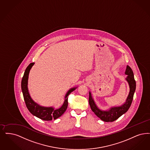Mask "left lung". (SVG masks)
<instances>
[{
    "label": "left lung",
    "instance_id": "left-lung-1",
    "mask_svg": "<svg viewBox=\"0 0 150 150\" xmlns=\"http://www.w3.org/2000/svg\"><path fill=\"white\" fill-rule=\"evenodd\" d=\"M125 74L127 75V77L126 79L129 86V93L126 102L121 106L112 107L109 110H102L98 108L96 103L92 98L91 93L89 92V103L91 109L98 117L104 122H110L117 120L121 115L127 112L131 107L134 93L136 90V83L134 78V74L132 69L128 65L127 66Z\"/></svg>",
    "mask_w": 150,
    "mask_h": 150
}]
</instances>
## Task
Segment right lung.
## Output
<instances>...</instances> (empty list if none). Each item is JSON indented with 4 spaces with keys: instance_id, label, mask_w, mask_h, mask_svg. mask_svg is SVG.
Masks as SVG:
<instances>
[{
    "instance_id": "add662e5",
    "label": "right lung",
    "mask_w": 150,
    "mask_h": 150,
    "mask_svg": "<svg viewBox=\"0 0 150 150\" xmlns=\"http://www.w3.org/2000/svg\"><path fill=\"white\" fill-rule=\"evenodd\" d=\"M34 62L30 63L27 66L25 71L21 82V88L23 93L24 102L26 107L31 114L37 117L44 120H56L61 117L66 111L68 105V96L69 95L76 89L73 88L70 89L66 93L65 96V100L62 105L59 109H55L52 107H44L39 105L34 102L30 98L28 90V79L30 69L34 65Z\"/></svg>"
}]
</instances>
